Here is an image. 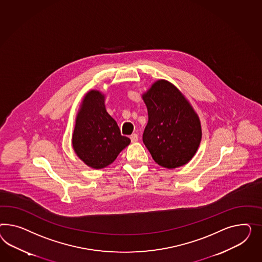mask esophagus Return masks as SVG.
Masks as SVG:
<instances>
[{"label": "esophagus", "instance_id": "obj_1", "mask_svg": "<svg viewBox=\"0 0 262 262\" xmlns=\"http://www.w3.org/2000/svg\"><path fill=\"white\" fill-rule=\"evenodd\" d=\"M130 140H132L133 143L137 142V140H138V135H136V134H134V135H130Z\"/></svg>", "mask_w": 262, "mask_h": 262}]
</instances>
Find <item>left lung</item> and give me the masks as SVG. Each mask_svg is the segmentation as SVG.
Segmentation results:
<instances>
[{
    "label": "left lung",
    "instance_id": "8db88e82",
    "mask_svg": "<svg viewBox=\"0 0 262 262\" xmlns=\"http://www.w3.org/2000/svg\"><path fill=\"white\" fill-rule=\"evenodd\" d=\"M143 100L149 115L143 142L154 160L168 169L189 162L201 140L200 122L189 102L164 80L156 82Z\"/></svg>",
    "mask_w": 262,
    "mask_h": 262
}]
</instances>
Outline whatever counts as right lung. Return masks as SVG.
Segmentation results:
<instances>
[{
  "label": "right lung",
  "mask_w": 262,
  "mask_h": 262,
  "mask_svg": "<svg viewBox=\"0 0 262 262\" xmlns=\"http://www.w3.org/2000/svg\"><path fill=\"white\" fill-rule=\"evenodd\" d=\"M130 143L121 135L116 121L106 113L104 95L92 91L85 95L72 135L73 149L93 169H102L116 159Z\"/></svg>",
  "instance_id": "add662e5"
}]
</instances>
